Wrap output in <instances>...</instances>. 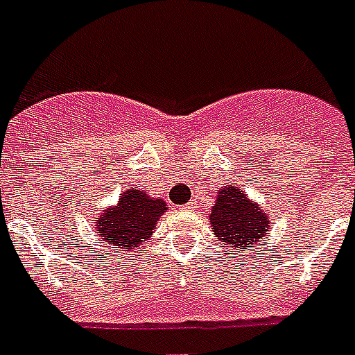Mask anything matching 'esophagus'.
<instances>
[{
  "instance_id": "obj_1",
  "label": "esophagus",
  "mask_w": 355,
  "mask_h": 355,
  "mask_svg": "<svg viewBox=\"0 0 355 355\" xmlns=\"http://www.w3.org/2000/svg\"><path fill=\"white\" fill-rule=\"evenodd\" d=\"M181 209H183V211H196V209H198V203H196L194 200H191L187 205L181 207Z\"/></svg>"
}]
</instances>
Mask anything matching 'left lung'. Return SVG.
I'll return each mask as SVG.
<instances>
[{"label":"left lung","mask_w":355,"mask_h":355,"mask_svg":"<svg viewBox=\"0 0 355 355\" xmlns=\"http://www.w3.org/2000/svg\"><path fill=\"white\" fill-rule=\"evenodd\" d=\"M209 225L212 234L223 248L249 251L269 236L271 218L258 201L251 200L236 185H225L216 192V201L211 207Z\"/></svg>","instance_id":"left-lung-1"}]
</instances>
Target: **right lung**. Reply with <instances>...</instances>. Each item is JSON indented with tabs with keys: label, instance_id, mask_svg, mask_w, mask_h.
Masks as SVG:
<instances>
[{
	"label": "right lung",
	"instance_id": "obj_1",
	"mask_svg": "<svg viewBox=\"0 0 355 355\" xmlns=\"http://www.w3.org/2000/svg\"><path fill=\"white\" fill-rule=\"evenodd\" d=\"M166 212V201L152 198L141 189H128L119 196L115 205L106 207L93 220V229L104 245L130 251L150 240L155 223Z\"/></svg>",
	"mask_w": 355,
	"mask_h": 355
}]
</instances>
